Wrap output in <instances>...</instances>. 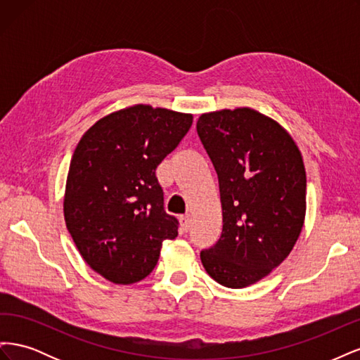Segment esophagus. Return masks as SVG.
I'll return each mask as SVG.
<instances>
[{"mask_svg": "<svg viewBox=\"0 0 360 360\" xmlns=\"http://www.w3.org/2000/svg\"><path fill=\"white\" fill-rule=\"evenodd\" d=\"M180 224H181V230L184 233H188L189 231V226H191V216L189 214L180 216Z\"/></svg>", "mask_w": 360, "mask_h": 360, "instance_id": "obj_1", "label": "esophagus"}]
</instances>
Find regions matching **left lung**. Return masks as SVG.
Masks as SVG:
<instances>
[{
    "mask_svg": "<svg viewBox=\"0 0 360 360\" xmlns=\"http://www.w3.org/2000/svg\"><path fill=\"white\" fill-rule=\"evenodd\" d=\"M197 132L219 180L224 222L201 263L221 285L245 288L278 267L302 233V153L284 127L252 108L201 114Z\"/></svg>",
    "mask_w": 360,
    "mask_h": 360,
    "instance_id": "obj_1",
    "label": "left lung"
}]
</instances>
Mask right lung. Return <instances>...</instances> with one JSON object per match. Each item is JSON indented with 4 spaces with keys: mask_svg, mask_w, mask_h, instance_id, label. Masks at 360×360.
Masks as SVG:
<instances>
[{
    "mask_svg": "<svg viewBox=\"0 0 360 360\" xmlns=\"http://www.w3.org/2000/svg\"><path fill=\"white\" fill-rule=\"evenodd\" d=\"M192 120L165 108L127 106L96 122L75 148L64 221L85 263L114 284L150 275L163 240L179 234L155 171Z\"/></svg>",
    "mask_w": 360,
    "mask_h": 360,
    "instance_id": "add662e5",
    "label": "right lung"
}]
</instances>
